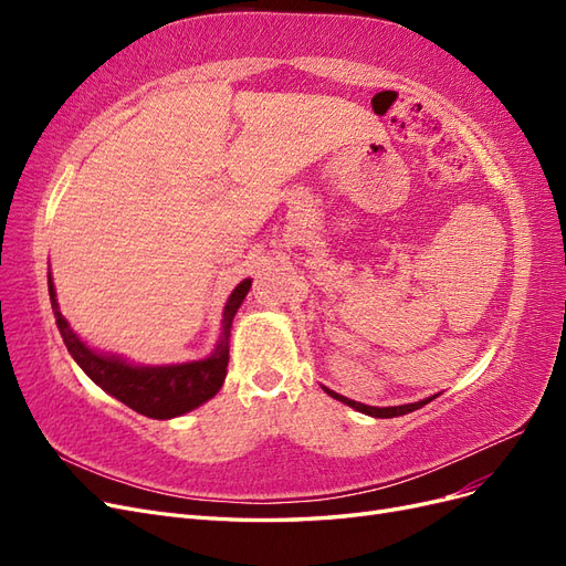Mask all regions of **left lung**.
Returning <instances> with one entry per match:
<instances>
[{
	"label": "left lung",
	"instance_id": "left-lung-1",
	"mask_svg": "<svg viewBox=\"0 0 566 566\" xmlns=\"http://www.w3.org/2000/svg\"><path fill=\"white\" fill-rule=\"evenodd\" d=\"M323 389H325V394H328V397H333V399H337V401H342V403L352 406L354 410H358V413H366V416H373V418H397V416L413 413V410H418V408H422L424 403H430L432 399H437V394H434V397H427V399H422V401H416V403H403V406H385V408H380V406H366V403L352 401V399L342 397V394H337V391H333V389H328V387H323Z\"/></svg>",
	"mask_w": 566,
	"mask_h": 566
}]
</instances>
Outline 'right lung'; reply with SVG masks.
Masks as SVG:
<instances>
[{"mask_svg": "<svg viewBox=\"0 0 566 566\" xmlns=\"http://www.w3.org/2000/svg\"><path fill=\"white\" fill-rule=\"evenodd\" d=\"M252 281L245 279L233 287V293L224 306V318H221V335L217 339V347L208 358L175 366H134L125 358L98 354L75 335V331L67 325L65 316L59 310L56 290L49 276V297L51 310L65 342L67 352L75 358V364L90 375V378L108 391L111 397L123 401L136 413L156 420H169L188 413L205 401H210L214 394L224 385L227 366H229V337L231 325L238 306L243 304Z\"/></svg>", "mask_w": 566, "mask_h": 566, "instance_id": "right-lung-1", "label": "right lung"}]
</instances>
